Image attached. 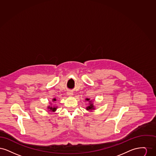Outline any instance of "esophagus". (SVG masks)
I'll return each mask as SVG.
<instances>
[{
    "instance_id": "1",
    "label": "esophagus",
    "mask_w": 156,
    "mask_h": 156,
    "mask_svg": "<svg viewBox=\"0 0 156 156\" xmlns=\"http://www.w3.org/2000/svg\"><path fill=\"white\" fill-rule=\"evenodd\" d=\"M67 95L69 97H72L73 95V92L71 91V90H69V91L67 92Z\"/></svg>"
}]
</instances>
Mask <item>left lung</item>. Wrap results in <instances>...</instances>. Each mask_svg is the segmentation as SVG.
Wrapping results in <instances>:
<instances>
[{"instance_id": "1", "label": "left lung", "mask_w": 156, "mask_h": 156, "mask_svg": "<svg viewBox=\"0 0 156 156\" xmlns=\"http://www.w3.org/2000/svg\"><path fill=\"white\" fill-rule=\"evenodd\" d=\"M89 100H90V99H88V98H87V99H85V101H89V106H88L86 108V109H87V110H88V111H92V110H94V109H95V108H94V105H93V103H92V101H89Z\"/></svg>"}]
</instances>
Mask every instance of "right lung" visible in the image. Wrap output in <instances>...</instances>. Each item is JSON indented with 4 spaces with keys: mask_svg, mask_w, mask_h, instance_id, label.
Segmentation results:
<instances>
[{
    "mask_svg": "<svg viewBox=\"0 0 156 156\" xmlns=\"http://www.w3.org/2000/svg\"><path fill=\"white\" fill-rule=\"evenodd\" d=\"M54 101H56V99L55 98H54V99H52V102H54ZM57 107H55V106H48L47 107V108L49 109V111H52V112H55L56 111V109H57Z\"/></svg>",
    "mask_w": 156,
    "mask_h": 156,
    "instance_id": "right-lung-1",
    "label": "right lung"
}]
</instances>
